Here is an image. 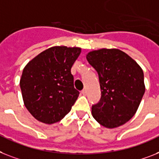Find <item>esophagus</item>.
I'll use <instances>...</instances> for the list:
<instances>
[{"label": "esophagus", "instance_id": "esophagus-1", "mask_svg": "<svg viewBox=\"0 0 159 159\" xmlns=\"http://www.w3.org/2000/svg\"><path fill=\"white\" fill-rule=\"evenodd\" d=\"M86 93H87V92H86V90H85V89H84V90H82V91H81V94H82V95H86Z\"/></svg>", "mask_w": 159, "mask_h": 159}]
</instances>
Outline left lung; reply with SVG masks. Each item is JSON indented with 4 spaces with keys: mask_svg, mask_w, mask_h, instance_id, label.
<instances>
[{
    "mask_svg": "<svg viewBox=\"0 0 159 159\" xmlns=\"http://www.w3.org/2000/svg\"><path fill=\"white\" fill-rule=\"evenodd\" d=\"M99 76L102 98L92 107V115L107 128H118L132 119L145 86L139 64L118 48H100L86 55Z\"/></svg>",
    "mask_w": 159,
    "mask_h": 159,
    "instance_id": "8db88e82",
    "label": "left lung"
}]
</instances>
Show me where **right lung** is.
<instances>
[{"label":"right lung","mask_w":159,"mask_h":159,"mask_svg":"<svg viewBox=\"0 0 159 159\" xmlns=\"http://www.w3.org/2000/svg\"><path fill=\"white\" fill-rule=\"evenodd\" d=\"M80 53L79 47L53 46L23 68L19 83L23 103L38 121L55 124L70 111L80 94L70 69Z\"/></svg>","instance_id":"1"}]
</instances>
